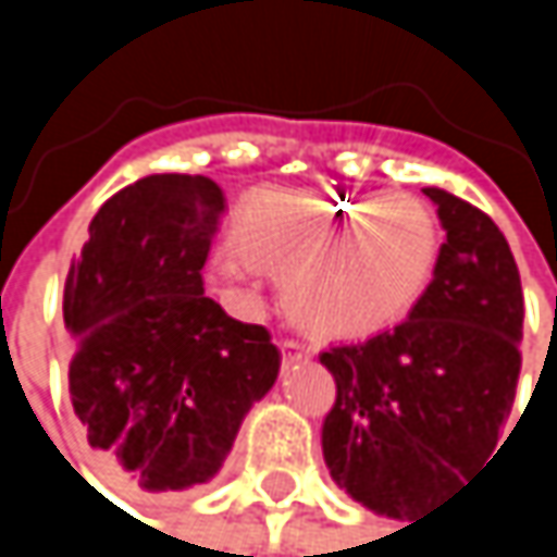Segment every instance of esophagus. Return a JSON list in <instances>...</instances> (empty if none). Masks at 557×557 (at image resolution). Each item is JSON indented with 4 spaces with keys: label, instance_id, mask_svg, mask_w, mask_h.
Instances as JSON below:
<instances>
[{
    "label": "esophagus",
    "instance_id": "34e87169",
    "mask_svg": "<svg viewBox=\"0 0 557 557\" xmlns=\"http://www.w3.org/2000/svg\"><path fill=\"white\" fill-rule=\"evenodd\" d=\"M280 355H283V368H289V364L309 358V351H306L299 342H293V338H283V342H280Z\"/></svg>",
    "mask_w": 557,
    "mask_h": 557
}]
</instances>
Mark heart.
<instances>
[{
  "label": "heart",
  "instance_id": "obj_1",
  "mask_svg": "<svg viewBox=\"0 0 557 557\" xmlns=\"http://www.w3.org/2000/svg\"><path fill=\"white\" fill-rule=\"evenodd\" d=\"M212 264L219 293H251V268L286 277L283 306L309 335L371 338L429 293L442 232L432 209L399 193H258Z\"/></svg>",
  "mask_w": 557,
  "mask_h": 557
}]
</instances>
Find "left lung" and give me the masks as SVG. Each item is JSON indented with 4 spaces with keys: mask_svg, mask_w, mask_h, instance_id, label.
Here are the masks:
<instances>
[{
    "mask_svg": "<svg viewBox=\"0 0 557 557\" xmlns=\"http://www.w3.org/2000/svg\"><path fill=\"white\" fill-rule=\"evenodd\" d=\"M445 228L429 293L393 332L319 355L335 377L322 425L332 481L377 516L409 519L494 455L519 381L522 283L491 215L422 189Z\"/></svg>",
    "mask_w": 557,
    "mask_h": 557,
    "instance_id": "obj_1",
    "label": "left lung"
}]
</instances>
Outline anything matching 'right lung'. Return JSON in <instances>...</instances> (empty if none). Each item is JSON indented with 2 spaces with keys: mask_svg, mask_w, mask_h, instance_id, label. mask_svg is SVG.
I'll list each match as a JSON object with an SVG mask.
<instances>
[{
  "mask_svg": "<svg viewBox=\"0 0 557 557\" xmlns=\"http://www.w3.org/2000/svg\"><path fill=\"white\" fill-rule=\"evenodd\" d=\"M222 209L209 176H141L92 215L63 286L73 412L106 471L145 494L209 484L280 374L268 329L202 296Z\"/></svg>",
  "mask_w": 557,
  "mask_h": 557,
  "instance_id": "add662e5",
  "label": "right lung"
}]
</instances>
